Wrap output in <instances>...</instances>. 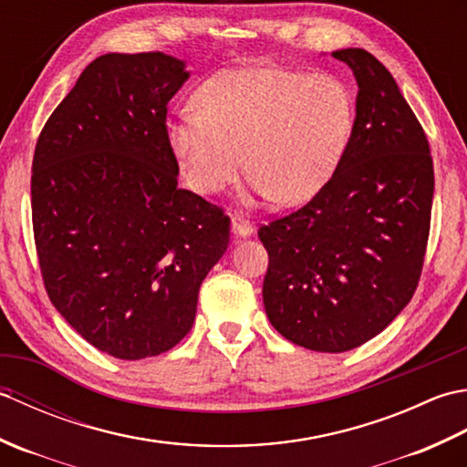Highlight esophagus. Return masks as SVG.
Returning a JSON list of instances; mask_svg holds the SVG:
<instances>
[{"label": "esophagus", "instance_id": "esophagus-1", "mask_svg": "<svg viewBox=\"0 0 467 467\" xmlns=\"http://www.w3.org/2000/svg\"><path fill=\"white\" fill-rule=\"evenodd\" d=\"M231 224H233V233L239 236H251L253 234V224L251 221H246L241 214H233L231 216Z\"/></svg>", "mask_w": 467, "mask_h": 467}]
</instances>
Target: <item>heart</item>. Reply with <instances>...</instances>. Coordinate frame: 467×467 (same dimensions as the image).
<instances>
[{"label":"heart","mask_w":467,"mask_h":467,"mask_svg":"<svg viewBox=\"0 0 467 467\" xmlns=\"http://www.w3.org/2000/svg\"><path fill=\"white\" fill-rule=\"evenodd\" d=\"M196 110L168 124V140L196 192H221L244 166L251 188L279 204L309 201L349 148L353 96L341 80L283 67H234L194 96Z\"/></svg>","instance_id":"obj_1"}]
</instances>
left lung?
<instances>
[{"label":"left lung","mask_w":467,"mask_h":467,"mask_svg":"<svg viewBox=\"0 0 467 467\" xmlns=\"http://www.w3.org/2000/svg\"><path fill=\"white\" fill-rule=\"evenodd\" d=\"M333 57L359 86L349 148L309 202L259 228L266 317L285 339L323 353L373 339L411 301L433 202L428 136L389 69L361 47Z\"/></svg>","instance_id":"left-lung-1"}]
</instances>
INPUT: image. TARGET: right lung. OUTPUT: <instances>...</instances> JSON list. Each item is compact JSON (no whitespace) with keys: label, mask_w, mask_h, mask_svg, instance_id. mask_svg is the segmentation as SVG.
<instances>
[{"label":"right lung","mask_w":467,"mask_h":467,"mask_svg":"<svg viewBox=\"0 0 467 467\" xmlns=\"http://www.w3.org/2000/svg\"><path fill=\"white\" fill-rule=\"evenodd\" d=\"M188 80L162 52L106 54L37 138L34 241L49 301L116 359L161 355L191 331L231 218L184 188L166 110Z\"/></svg>","instance_id":"obj_1"}]
</instances>
